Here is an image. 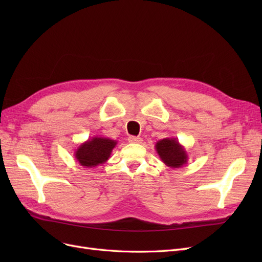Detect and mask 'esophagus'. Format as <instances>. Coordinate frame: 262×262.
<instances>
[{
	"mask_svg": "<svg viewBox=\"0 0 262 262\" xmlns=\"http://www.w3.org/2000/svg\"><path fill=\"white\" fill-rule=\"evenodd\" d=\"M128 140H129L130 143H137V144H139L142 142V139L139 138V137H130Z\"/></svg>",
	"mask_w": 262,
	"mask_h": 262,
	"instance_id": "1",
	"label": "esophagus"
}]
</instances>
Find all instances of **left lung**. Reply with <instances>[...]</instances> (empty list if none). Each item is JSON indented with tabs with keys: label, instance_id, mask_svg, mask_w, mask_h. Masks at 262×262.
<instances>
[{
	"label": "left lung",
	"instance_id": "left-lung-1",
	"mask_svg": "<svg viewBox=\"0 0 262 262\" xmlns=\"http://www.w3.org/2000/svg\"><path fill=\"white\" fill-rule=\"evenodd\" d=\"M155 149L161 161L170 168H181L188 163V154L176 138H165L157 141Z\"/></svg>",
	"mask_w": 262,
	"mask_h": 262
}]
</instances>
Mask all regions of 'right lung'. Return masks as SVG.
<instances>
[{
    "label": "right lung",
    "mask_w": 262,
    "mask_h": 262,
    "mask_svg": "<svg viewBox=\"0 0 262 262\" xmlns=\"http://www.w3.org/2000/svg\"><path fill=\"white\" fill-rule=\"evenodd\" d=\"M116 145V140L98 136L93 137L75 149V160L86 168L97 167L109 160L110 154Z\"/></svg>",
    "instance_id": "add662e5"
}]
</instances>
